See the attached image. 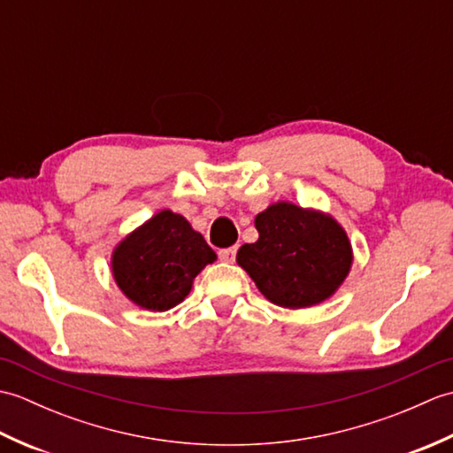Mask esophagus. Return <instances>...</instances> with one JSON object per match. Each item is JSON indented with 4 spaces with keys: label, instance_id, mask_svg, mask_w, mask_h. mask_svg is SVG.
Returning a JSON list of instances; mask_svg holds the SVG:
<instances>
[{
    "label": "esophagus",
    "instance_id": "34e87169",
    "mask_svg": "<svg viewBox=\"0 0 453 453\" xmlns=\"http://www.w3.org/2000/svg\"><path fill=\"white\" fill-rule=\"evenodd\" d=\"M235 255H237V247H227V249H221V251H218L219 261H224V263H234Z\"/></svg>",
    "mask_w": 453,
    "mask_h": 453
}]
</instances>
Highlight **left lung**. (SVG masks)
Segmentation results:
<instances>
[{"label":"left lung","mask_w":453,"mask_h":453,"mask_svg":"<svg viewBox=\"0 0 453 453\" xmlns=\"http://www.w3.org/2000/svg\"><path fill=\"white\" fill-rule=\"evenodd\" d=\"M258 239L237 251V265L268 302L288 310L321 303L339 290L352 266L342 226L321 210L276 202L255 218Z\"/></svg>","instance_id":"left-lung-1"}]
</instances>
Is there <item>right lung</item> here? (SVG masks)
<instances>
[{
  "label": "right lung",
  "mask_w": 453,
  "mask_h": 453,
  "mask_svg": "<svg viewBox=\"0 0 453 453\" xmlns=\"http://www.w3.org/2000/svg\"><path fill=\"white\" fill-rule=\"evenodd\" d=\"M216 253L187 218L161 210L114 247L111 268L120 292L148 311H167L188 296Z\"/></svg>",
  "instance_id": "right-lung-1"
}]
</instances>
